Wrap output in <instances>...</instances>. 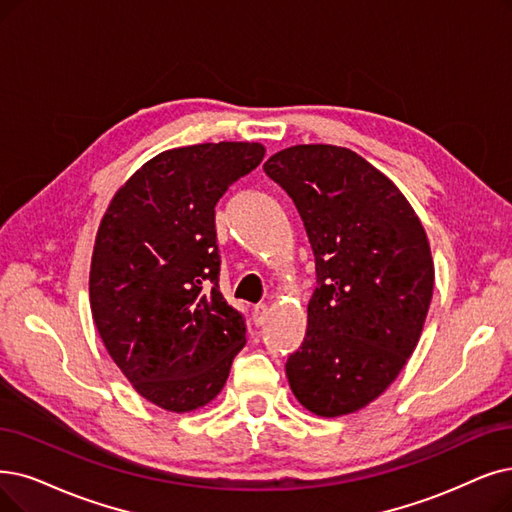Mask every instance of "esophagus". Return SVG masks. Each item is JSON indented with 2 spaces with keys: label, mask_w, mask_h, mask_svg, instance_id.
<instances>
[{
  "label": "esophagus",
  "mask_w": 512,
  "mask_h": 512,
  "mask_svg": "<svg viewBox=\"0 0 512 512\" xmlns=\"http://www.w3.org/2000/svg\"><path fill=\"white\" fill-rule=\"evenodd\" d=\"M267 315H269V306L267 304H256L254 309H252L254 325H262L264 321H267Z\"/></svg>",
  "instance_id": "obj_1"
}]
</instances>
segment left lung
Masks as SVG:
<instances>
[{
	"label": "left lung",
	"instance_id": "obj_1",
	"mask_svg": "<svg viewBox=\"0 0 512 512\" xmlns=\"http://www.w3.org/2000/svg\"><path fill=\"white\" fill-rule=\"evenodd\" d=\"M264 174L294 201L315 254L306 334L285 361L290 388L317 416L353 414L416 349L435 281L426 233L393 182L351 149H283Z\"/></svg>",
	"mask_w": 512,
	"mask_h": 512
}]
</instances>
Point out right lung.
Wrapping results in <instances>:
<instances>
[{
    "instance_id": "add662e5",
    "label": "right lung",
    "mask_w": 512,
    "mask_h": 512,
    "mask_svg": "<svg viewBox=\"0 0 512 512\" xmlns=\"http://www.w3.org/2000/svg\"><path fill=\"white\" fill-rule=\"evenodd\" d=\"M258 142L163 151L113 197L90 269V306L111 359L170 412L210 403L245 344L220 294L216 203L258 168Z\"/></svg>"
}]
</instances>
